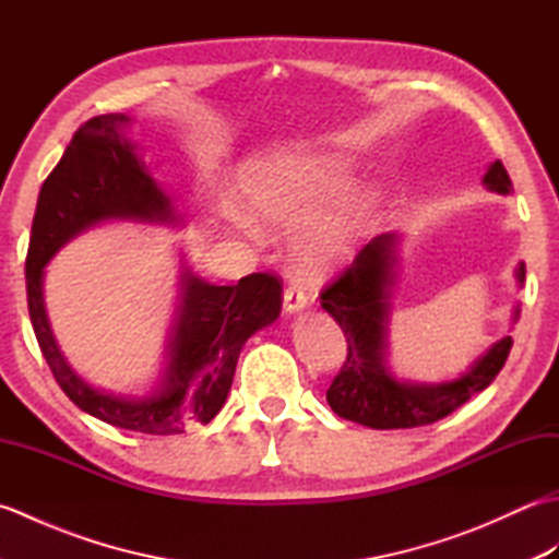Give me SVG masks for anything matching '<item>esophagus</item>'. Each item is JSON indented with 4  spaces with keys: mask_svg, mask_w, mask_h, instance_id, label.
Masks as SVG:
<instances>
[{
    "mask_svg": "<svg viewBox=\"0 0 559 559\" xmlns=\"http://www.w3.org/2000/svg\"><path fill=\"white\" fill-rule=\"evenodd\" d=\"M307 307V295L302 293L300 286H288L286 290H283V310H286L288 314H295V312H302Z\"/></svg>",
    "mask_w": 559,
    "mask_h": 559,
    "instance_id": "34e87169",
    "label": "esophagus"
}]
</instances>
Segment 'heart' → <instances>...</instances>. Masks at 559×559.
Masks as SVG:
<instances>
[{"instance_id":"b5f03b06","label":"heart","mask_w":559,"mask_h":559,"mask_svg":"<svg viewBox=\"0 0 559 559\" xmlns=\"http://www.w3.org/2000/svg\"><path fill=\"white\" fill-rule=\"evenodd\" d=\"M353 187L355 163L343 153L271 156L249 163L240 175L245 206L264 228L276 233L306 228L331 206H336ZM251 217L240 206L225 209V218L237 230L257 235L259 228ZM358 233L360 221L353 211H341L306 228L290 247L295 271L305 278H317L338 266L343 259L350 257Z\"/></svg>"}]
</instances>
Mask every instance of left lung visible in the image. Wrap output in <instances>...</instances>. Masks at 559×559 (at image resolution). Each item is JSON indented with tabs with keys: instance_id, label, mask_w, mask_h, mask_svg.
<instances>
[{
	"instance_id": "obj_1",
	"label": "left lung",
	"mask_w": 559,
	"mask_h": 559,
	"mask_svg": "<svg viewBox=\"0 0 559 559\" xmlns=\"http://www.w3.org/2000/svg\"><path fill=\"white\" fill-rule=\"evenodd\" d=\"M483 185L497 194L512 192V180L500 160L490 163ZM399 240L401 235L396 233L377 235L360 249L350 269L334 286L322 293V307L336 319L348 341V358L331 382L326 401L341 418L372 427V430H401V427H420L442 420L473 394L492 384L514 343L512 336L492 343L466 372L447 382H408L391 372L386 362V324ZM514 276L519 288L524 286V261H519ZM519 312L516 305L514 322Z\"/></svg>"
}]
</instances>
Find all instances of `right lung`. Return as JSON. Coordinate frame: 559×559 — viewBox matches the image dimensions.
<instances>
[{"mask_svg": "<svg viewBox=\"0 0 559 559\" xmlns=\"http://www.w3.org/2000/svg\"><path fill=\"white\" fill-rule=\"evenodd\" d=\"M132 117L98 115L71 136L62 160L47 175L35 206L26 257L31 324L64 394L93 418L144 435H180L216 418L249 336L281 314V283L252 273L237 286H213L182 264L180 295L165 346V365L148 394H115L86 382L64 358L47 319L45 266L76 235L110 221L185 225L177 209L127 136Z\"/></svg>", "mask_w": 559, "mask_h": 559, "instance_id": "add662e5", "label": "right lung"}]
</instances>
